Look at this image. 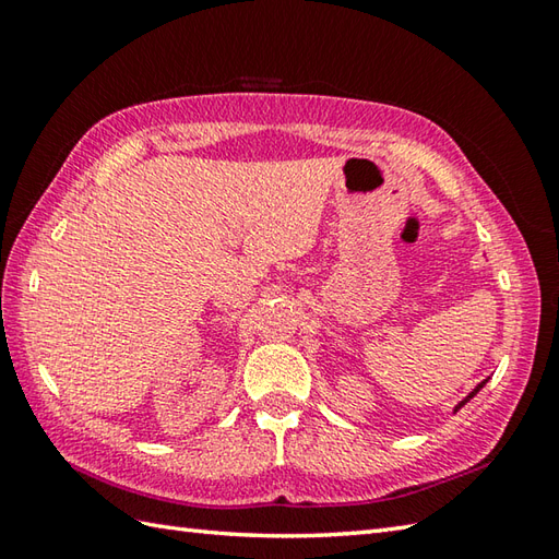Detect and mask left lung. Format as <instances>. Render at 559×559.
Masks as SVG:
<instances>
[{
	"mask_svg": "<svg viewBox=\"0 0 559 559\" xmlns=\"http://www.w3.org/2000/svg\"><path fill=\"white\" fill-rule=\"evenodd\" d=\"M485 382H488V379H485ZM485 382H480V384H478V386H476V389H473V391H471V394H468V396H466V399H463V401H461V403H459V406H456V408H454V413H456V411H459V408H461V406H466V403H468V401H471V399H473V396H476V394H478V391H480V389H483V386H485Z\"/></svg>",
	"mask_w": 559,
	"mask_h": 559,
	"instance_id": "1",
	"label": "left lung"
}]
</instances>
